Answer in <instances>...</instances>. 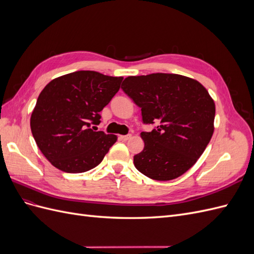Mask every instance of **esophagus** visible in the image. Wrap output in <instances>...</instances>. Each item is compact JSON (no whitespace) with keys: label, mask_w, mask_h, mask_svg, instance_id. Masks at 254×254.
<instances>
[{"label":"esophagus","mask_w":254,"mask_h":254,"mask_svg":"<svg viewBox=\"0 0 254 254\" xmlns=\"http://www.w3.org/2000/svg\"><path fill=\"white\" fill-rule=\"evenodd\" d=\"M131 137V134H126V135H120V140L122 141H127Z\"/></svg>","instance_id":"34e87169"}]
</instances>
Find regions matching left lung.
<instances>
[{"label": "left lung", "mask_w": 254, "mask_h": 254, "mask_svg": "<svg viewBox=\"0 0 254 254\" xmlns=\"http://www.w3.org/2000/svg\"><path fill=\"white\" fill-rule=\"evenodd\" d=\"M122 89L142 111L144 149L133 157L137 171L158 181L178 178L200 158L214 132L215 104L197 80L178 74L129 76Z\"/></svg>", "instance_id": "8db88e82"}]
</instances>
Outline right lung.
<instances>
[{
	"label": "right lung",
	"instance_id": "obj_1",
	"mask_svg": "<svg viewBox=\"0 0 254 254\" xmlns=\"http://www.w3.org/2000/svg\"><path fill=\"white\" fill-rule=\"evenodd\" d=\"M123 77L77 71L50 81L30 117L38 147L52 165L65 173H83L102 162L118 136L95 131L101 112L121 88Z\"/></svg>",
	"mask_w": 254,
	"mask_h": 254
}]
</instances>
